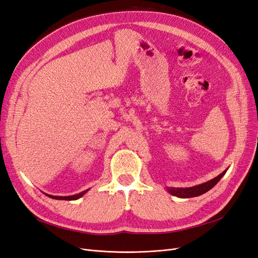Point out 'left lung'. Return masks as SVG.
<instances>
[{"mask_svg":"<svg viewBox=\"0 0 258 258\" xmlns=\"http://www.w3.org/2000/svg\"><path fill=\"white\" fill-rule=\"evenodd\" d=\"M226 169L224 172H222L220 175H217L216 177L210 179V181L206 182V183H202L196 186H192V187H186V188H175V187H167V190L169 194L172 195V196L178 197V198H192V197H198L200 195H204L205 192L209 191L211 188H213V187L218 183V181L225 175Z\"/></svg>","mask_w":258,"mask_h":258,"instance_id":"obj_1","label":"left lung"}]
</instances>
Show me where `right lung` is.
I'll list each match as a JSON object with an SVG mask.
<instances>
[{
    "label": "right lung",
    "instance_id": "1",
    "mask_svg": "<svg viewBox=\"0 0 258 258\" xmlns=\"http://www.w3.org/2000/svg\"><path fill=\"white\" fill-rule=\"evenodd\" d=\"M89 189H86L80 194H76V195H73V196H52V195H48V194H45L46 196H48L49 198H52V199H57V200H77L80 199L81 197H83L84 195L87 192Z\"/></svg>",
    "mask_w": 258,
    "mask_h": 258
}]
</instances>
